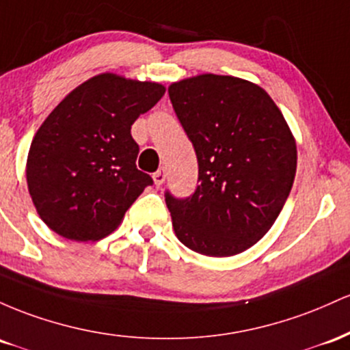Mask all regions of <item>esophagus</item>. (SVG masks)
Here are the masks:
<instances>
[{
	"mask_svg": "<svg viewBox=\"0 0 350 350\" xmlns=\"http://www.w3.org/2000/svg\"><path fill=\"white\" fill-rule=\"evenodd\" d=\"M165 176H167V172H165V168H160V170H157L154 174V182L157 187H160L162 183L165 182Z\"/></svg>",
	"mask_w": 350,
	"mask_h": 350,
	"instance_id": "obj_1",
	"label": "esophagus"
}]
</instances>
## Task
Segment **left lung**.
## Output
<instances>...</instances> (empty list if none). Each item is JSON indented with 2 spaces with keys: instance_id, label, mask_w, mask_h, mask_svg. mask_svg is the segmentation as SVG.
<instances>
[{
  "instance_id": "left-lung-1",
  "label": "left lung",
  "mask_w": 350,
  "mask_h": 350,
  "mask_svg": "<svg viewBox=\"0 0 350 350\" xmlns=\"http://www.w3.org/2000/svg\"><path fill=\"white\" fill-rule=\"evenodd\" d=\"M168 96L200 180L190 198L165 195L176 238L205 256L243 253L268 233L291 191V129L265 89L234 76L187 77L172 82Z\"/></svg>"
}]
</instances>
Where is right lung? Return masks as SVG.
Returning <instances> with one entry per match:
<instances>
[{"label": "right lung", "instance_id": "add662e5", "mask_svg": "<svg viewBox=\"0 0 350 350\" xmlns=\"http://www.w3.org/2000/svg\"><path fill=\"white\" fill-rule=\"evenodd\" d=\"M165 85L100 72L70 90L38 129L26 182L39 218L72 241H99L150 185L137 168L132 124L163 97Z\"/></svg>", "mask_w": 350, "mask_h": 350}]
</instances>
